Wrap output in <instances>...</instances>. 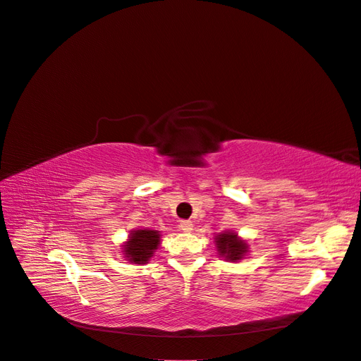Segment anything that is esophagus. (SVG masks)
Segmentation results:
<instances>
[{
	"instance_id": "34e87169",
	"label": "esophagus",
	"mask_w": 361,
	"mask_h": 361,
	"mask_svg": "<svg viewBox=\"0 0 361 361\" xmlns=\"http://www.w3.org/2000/svg\"><path fill=\"white\" fill-rule=\"evenodd\" d=\"M179 227H180V231H182V232H185V233H190V232L192 231V223H191L190 220H183V221H180V223H179Z\"/></svg>"
}]
</instances>
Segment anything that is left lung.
Listing matches in <instances>:
<instances>
[{
    "instance_id": "8db88e82",
    "label": "left lung",
    "mask_w": 361,
    "mask_h": 361,
    "mask_svg": "<svg viewBox=\"0 0 361 361\" xmlns=\"http://www.w3.org/2000/svg\"><path fill=\"white\" fill-rule=\"evenodd\" d=\"M215 245H216L218 255L231 262L241 260L248 251V244L232 231L216 235Z\"/></svg>"
}]
</instances>
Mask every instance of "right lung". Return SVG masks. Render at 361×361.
I'll use <instances>...</instances> for the list:
<instances>
[{"mask_svg": "<svg viewBox=\"0 0 361 361\" xmlns=\"http://www.w3.org/2000/svg\"><path fill=\"white\" fill-rule=\"evenodd\" d=\"M129 239L122 245L123 255L130 264L145 265L149 259L154 256L155 250L159 245L161 235L158 231H150V228H138L133 231L128 236Z\"/></svg>", "mask_w": 361, "mask_h": 361, "instance_id": "1", "label": "right lung"}]
</instances>
